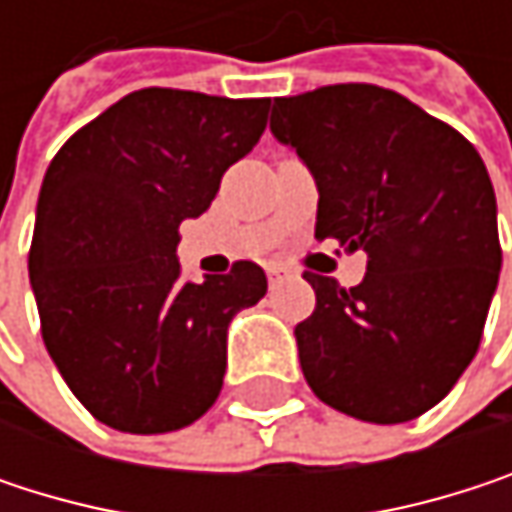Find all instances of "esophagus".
I'll list each match as a JSON object with an SVG mask.
<instances>
[{"label":"esophagus","instance_id":"esophagus-1","mask_svg":"<svg viewBox=\"0 0 512 512\" xmlns=\"http://www.w3.org/2000/svg\"><path fill=\"white\" fill-rule=\"evenodd\" d=\"M266 275H269V284L275 287V284H281V281L287 278V266H281V263H272V266L266 269Z\"/></svg>","mask_w":512,"mask_h":512}]
</instances>
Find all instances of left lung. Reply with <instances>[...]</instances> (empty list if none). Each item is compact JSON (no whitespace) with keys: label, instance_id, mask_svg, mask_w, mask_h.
<instances>
[{"label":"left lung","instance_id":"8db88e82","mask_svg":"<svg viewBox=\"0 0 512 512\" xmlns=\"http://www.w3.org/2000/svg\"><path fill=\"white\" fill-rule=\"evenodd\" d=\"M269 127L314 171L317 240L367 252L350 290L305 272L317 305L296 344L311 391L358 421L424 415L471 364L498 287L483 159L451 124L367 82L275 97Z\"/></svg>","mask_w":512,"mask_h":512}]
</instances>
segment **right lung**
Instances as JSON below:
<instances>
[{"mask_svg":"<svg viewBox=\"0 0 512 512\" xmlns=\"http://www.w3.org/2000/svg\"><path fill=\"white\" fill-rule=\"evenodd\" d=\"M269 97L142 88L52 156L29 249L47 353L76 400L136 436L198 421L219 397L228 323L266 293L237 260L180 278V222L201 216L222 174L257 145Z\"/></svg>","mask_w":512,"mask_h":512,"instance_id":"right-lung-1","label":"right lung"}]
</instances>
